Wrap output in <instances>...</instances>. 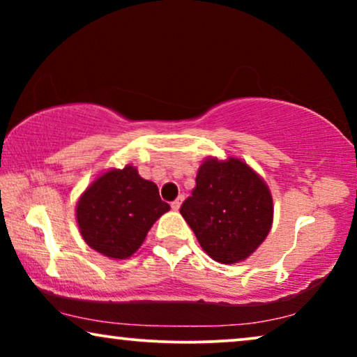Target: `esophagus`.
Returning a JSON list of instances; mask_svg holds the SVG:
<instances>
[{"instance_id": "1", "label": "esophagus", "mask_w": 357, "mask_h": 357, "mask_svg": "<svg viewBox=\"0 0 357 357\" xmlns=\"http://www.w3.org/2000/svg\"><path fill=\"white\" fill-rule=\"evenodd\" d=\"M180 204H182V198L175 199V202L170 203V208H172L174 211H178V209H180Z\"/></svg>"}]
</instances>
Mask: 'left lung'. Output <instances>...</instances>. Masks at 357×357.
<instances>
[{
	"mask_svg": "<svg viewBox=\"0 0 357 357\" xmlns=\"http://www.w3.org/2000/svg\"><path fill=\"white\" fill-rule=\"evenodd\" d=\"M180 214L213 260L232 265L247 260L266 238L273 198L265 180L242 159L208 158Z\"/></svg>",
	"mask_w": 357,
	"mask_h": 357,
	"instance_id": "1",
	"label": "left lung"
}]
</instances>
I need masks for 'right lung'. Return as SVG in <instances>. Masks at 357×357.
Returning a JSON list of instances; mask_svg holds the SVG:
<instances>
[{
    "mask_svg": "<svg viewBox=\"0 0 357 357\" xmlns=\"http://www.w3.org/2000/svg\"><path fill=\"white\" fill-rule=\"evenodd\" d=\"M169 209L158 185L128 164L105 170L82 192L76 203V221L87 245L112 260H125Z\"/></svg>",
    "mask_w": 357,
    "mask_h": 357,
    "instance_id": "right-lung-1",
    "label": "right lung"
}]
</instances>
